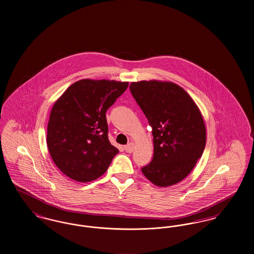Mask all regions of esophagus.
I'll return each instance as SVG.
<instances>
[{"instance_id": "obj_1", "label": "esophagus", "mask_w": 254, "mask_h": 254, "mask_svg": "<svg viewBox=\"0 0 254 254\" xmlns=\"http://www.w3.org/2000/svg\"><path fill=\"white\" fill-rule=\"evenodd\" d=\"M133 149H134V144L132 143V142H130V143H128L124 146V150L127 153H130V154L133 151Z\"/></svg>"}]
</instances>
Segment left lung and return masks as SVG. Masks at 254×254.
Wrapping results in <instances>:
<instances>
[{"label": "left lung", "mask_w": 254, "mask_h": 254, "mask_svg": "<svg viewBox=\"0 0 254 254\" xmlns=\"http://www.w3.org/2000/svg\"><path fill=\"white\" fill-rule=\"evenodd\" d=\"M130 91L154 136L153 160L141 171L158 187L173 186L187 177L204 152L203 117L190 95L176 83L141 80L132 82Z\"/></svg>", "instance_id": "left-lung-1"}]
</instances>
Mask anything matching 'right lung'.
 I'll use <instances>...</instances> for the list:
<instances>
[{
  "label": "right lung",
  "instance_id": "1",
  "mask_svg": "<svg viewBox=\"0 0 254 254\" xmlns=\"http://www.w3.org/2000/svg\"><path fill=\"white\" fill-rule=\"evenodd\" d=\"M129 82L81 79L53 105L46 142L56 166L68 177L90 182L101 177L119 150L108 139L106 111Z\"/></svg>",
  "mask_w": 254,
  "mask_h": 254
}]
</instances>
